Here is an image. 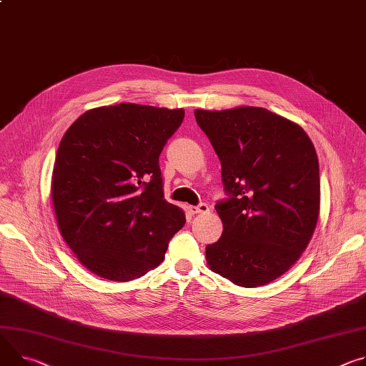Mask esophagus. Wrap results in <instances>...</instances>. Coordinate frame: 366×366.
I'll return each mask as SVG.
<instances>
[{
    "label": "esophagus",
    "mask_w": 366,
    "mask_h": 366,
    "mask_svg": "<svg viewBox=\"0 0 366 366\" xmlns=\"http://www.w3.org/2000/svg\"><path fill=\"white\" fill-rule=\"evenodd\" d=\"M188 212L191 214H202V213H207L209 212V206L206 203H200L198 206H191L188 207Z\"/></svg>",
    "instance_id": "obj_1"
}]
</instances>
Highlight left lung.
I'll return each instance as SVG.
<instances>
[{
	"label": "left lung",
	"mask_w": 366,
	"mask_h": 366,
	"mask_svg": "<svg viewBox=\"0 0 366 366\" xmlns=\"http://www.w3.org/2000/svg\"><path fill=\"white\" fill-rule=\"evenodd\" d=\"M222 164L223 234L209 267L242 287L267 285L307 248L318 220L315 147L297 124L264 108L194 112Z\"/></svg>",
	"instance_id": "8db88e82"
}]
</instances>
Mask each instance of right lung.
<instances>
[{
  "mask_svg": "<svg viewBox=\"0 0 366 366\" xmlns=\"http://www.w3.org/2000/svg\"><path fill=\"white\" fill-rule=\"evenodd\" d=\"M184 109L136 104L94 108L65 132L54 163L59 232L99 277L129 282L163 261L185 223L163 195L159 156Z\"/></svg>",
  "mask_w": 366,
  "mask_h": 366,
  "instance_id": "1",
  "label": "right lung"
}]
</instances>
